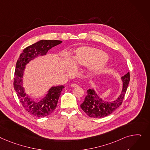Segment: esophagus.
<instances>
[{
  "label": "esophagus",
  "mask_w": 150,
  "mask_h": 150,
  "mask_svg": "<svg viewBox=\"0 0 150 150\" xmlns=\"http://www.w3.org/2000/svg\"><path fill=\"white\" fill-rule=\"evenodd\" d=\"M71 86L72 87H77L78 86V84H75V83H73V84H72L71 85Z\"/></svg>",
  "instance_id": "1"
}]
</instances>
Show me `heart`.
Returning <instances> with one entry per match:
<instances>
[{
    "mask_svg": "<svg viewBox=\"0 0 150 150\" xmlns=\"http://www.w3.org/2000/svg\"><path fill=\"white\" fill-rule=\"evenodd\" d=\"M69 60L71 59L69 58ZM76 66H90L93 72H98L103 69L106 64L105 54L101 50L90 47H82L76 50L73 58Z\"/></svg>",
    "mask_w": 150,
    "mask_h": 150,
    "instance_id": "heart-1",
    "label": "heart"
}]
</instances>
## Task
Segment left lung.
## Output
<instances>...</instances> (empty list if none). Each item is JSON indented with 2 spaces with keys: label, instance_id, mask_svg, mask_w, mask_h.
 Wrapping results in <instances>:
<instances>
[{
  "label": "left lung",
  "instance_id": "left-lung-1",
  "mask_svg": "<svg viewBox=\"0 0 150 150\" xmlns=\"http://www.w3.org/2000/svg\"><path fill=\"white\" fill-rule=\"evenodd\" d=\"M129 72L121 77L122 81V91L120 95L113 101L109 102L103 100L96 94L93 88L87 90L84 101L80 105L83 110L91 117L101 118L112 113L122 103L129 81Z\"/></svg>",
  "mask_w": 150,
  "mask_h": 150
}]
</instances>
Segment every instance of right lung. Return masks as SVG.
I'll return each instance as SVG.
<instances>
[{
	"instance_id": "add662e5",
	"label": "right lung",
	"mask_w": 150,
	"mask_h": 150,
	"mask_svg": "<svg viewBox=\"0 0 150 150\" xmlns=\"http://www.w3.org/2000/svg\"><path fill=\"white\" fill-rule=\"evenodd\" d=\"M62 43V41L60 40H40L26 47L17 59L14 72V88L25 109L28 113L37 117L47 116L54 112L64 87V86L52 87L40 101L33 100L25 92V88L23 87L25 66L34 58L45 55L49 49Z\"/></svg>"
}]
</instances>
